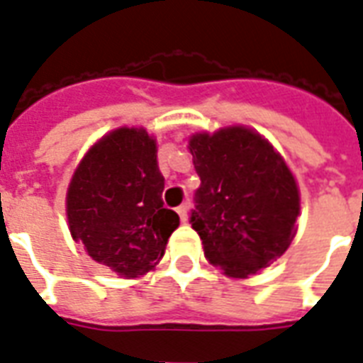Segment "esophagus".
Masks as SVG:
<instances>
[{
  "instance_id": "34e87169",
  "label": "esophagus",
  "mask_w": 363,
  "mask_h": 363,
  "mask_svg": "<svg viewBox=\"0 0 363 363\" xmlns=\"http://www.w3.org/2000/svg\"><path fill=\"white\" fill-rule=\"evenodd\" d=\"M176 212H178L179 220L187 221V206H185V204H182V206L176 208Z\"/></svg>"
}]
</instances>
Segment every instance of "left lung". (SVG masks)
I'll return each instance as SVG.
<instances>
[{"mask_svg": "<svg viewBox=\"0 0 363 363\" xmlns=\"http://www.w3.org/2000/svg\"><path fill=\"white\" fill-rule=\"evenodd\" d=\"M201 178L191 225L204 255L227 277L246 278L280 257L296 235L299 189L257 132L231 126L189 140Z\"/></svg>", "mask_w": 363, "mask_h": 363, "instance_id": "1", "label": "left lung"}]
</instances>
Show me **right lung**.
<instances>
[{
    "mask_svg": "<svg viewBox=\"0 0 363 363\" xmlns=\"http://www.w3.org/2000/svg\"><path fill=\"white\" fill-rule=\"evenodd\" d=\"M164 176L157 143L143 128H117L81 161L67 189V221L75 242L125 278L161 261L179 216L162 202Z\"/></svg>",
    "mask_w": 363,
    "mask_h": 363,
    "instance_id": "right-lung-1",
    "label": "right lung"
}]
</instances>
